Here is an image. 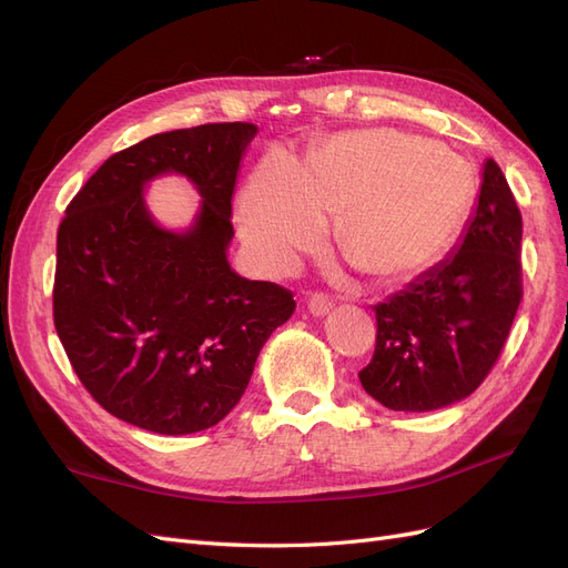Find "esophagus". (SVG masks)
<instances>
[{"label":"esophagus","mask_w":568,"mask_h":568,"mask_svg":"<svg viewBox=\"0 0 568 568\" xmlns=\"http://www.w3.org/2000/svg\"><path fill=\"white\" fill-rule=\"evenodd\" d=\"M307 311H311L313 315H326L332 311V298L322 294V291H315V294L307 296Z\"/></svg>","instance_id":"34e87169"}]
</instances>
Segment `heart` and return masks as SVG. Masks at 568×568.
Instances as JSON below:
<instances>
[{
    "mask_svg": "<svg viewBox=\"0 0 568 568\" xmlns=\"http://www.w3.org/2000/svg\"><path fill=\"white\" fill-rule=\"evenodd\" d=\"M476 199L471 165L398 130L341 132L305 165L274 153L239 199V227L267 272L317 248L326 215L336 244L374 280H407L450 251Z\"/></svg>",
    "mask_w": 568,
    "mask_h": 568,
    "instance_id": "heart-1",
    "label": "heart"
}]
</instances>
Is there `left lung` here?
Masks as SVG:
<instances>
[{
    "label": "left lung",
    "instance_id": "8db88e82",
    "mask_svg": "<svg viewBox=\"0 0 568 568\" xmlns=\"http://www.w3.org/2000/svg\"><path fill=\"white\" fill-rule=\"evenodd\" d=\"M521 298V213L500 165L486 161L457 253L374 305L376 346L359 384L395 412L467 398L500 357Z\"/></svg>",
    "mask_w": 568,
    "mask_h": 568
}]
</instances>
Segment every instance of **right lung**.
Returning a JSON list of instances; mask_svg holds the SVG:
<instances>
[{
    "label": "right lung",
    "mask_w": 568,
    "mask_h": 568,
    "mask_svg": "<svg viewBox=\"0 0 568 568\" xmlns=\"http://www.w3.org/2000/svg\"><path fill=\"white\" fill-rule=\"evenodd\" d=\"M257 128L209 123L113 153L68 203L57 234L54 326L78 379L113 417L153 434L215 426L242 400L270 334L294 313L288 288L227 263L239 161ZM186 174L197 225L161 231L141 186Z\"/></svg>",
    "instance_id": "right-lung-1"
}]
</instances>
